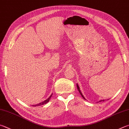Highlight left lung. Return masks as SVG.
Listing matches in <instances>:
<instances>
[{"label":"left lung","instance_id":"obj_1","mask_svg":"<svg viewBox=\"0 0 129 129\" xmlns=\"http://www.w3.org/2000/svg\"><path fill=\"white\" fill-rule=\"evenodd\" d=\"M77 89H78V91H79V93H80V94L81 95V96H82V97L83 98V99H85V100H86V99H85V97H84L83 96V94H82V92H81V90H80V88H79V86H78V84H77ZM104 100H100V101L99 102H104ZM99 102H98V103H99ZM98 103V102H97Z\"/></svg>","mask_w":129,"mask_h":129}]
</instances>
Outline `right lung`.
<instances>
[{
	"mask_svg": "<svg viewBox=\"0 0 129 129\" xmlns=\"http://www.w3.org/2000/svg\"><path fill=\"white\" fill-rule=\"evenodd\" d=\"M52 93L50 95V97H49L48 98H47V99L46 100H44V101L40 103H39V104H37L36 105H33V106H35V107H36V106H40V105H43V104H45L46 103H47L49 101H50V98H51V96H52Z\"/></svg>",
	"mask_w": 129,
	"mask_h": 129,
	"instance_id": "right-lung-1",
	"label": "right lung"
}]
</instances>
